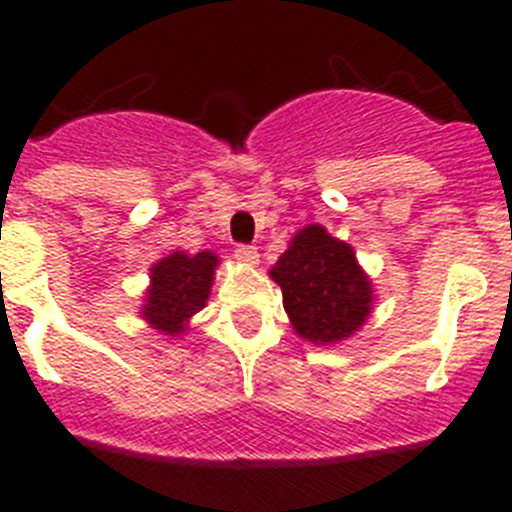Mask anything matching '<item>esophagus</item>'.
<instances>
[{
	"instance_id": "34e87169",
	"label": "esophagus",
	"mask_w": 512,
	"mask_h": 512,
	"mask_svg": "<svg viewBox=\"0 0 512 512\" xmlns=\"http://www.w3.org/2000/svg\"><path fill=\"white\" fill-rule=\"evenodd\" d=\"M235 261L243 266H256L259 264V251L253 246H238L235 248Z\"/></svg>"
}]
</instances>
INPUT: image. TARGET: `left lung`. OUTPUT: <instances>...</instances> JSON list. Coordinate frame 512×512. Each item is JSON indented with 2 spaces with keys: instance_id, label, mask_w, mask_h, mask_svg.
<instances>
[{
  "instance_id": "1",
  "label": "left lung",
  "mask_w": 512,
  "mask_h": 512,
  "mask_svg": "<svg viewBox=\"0 0 512 512\" xmlns=\"http://www.w3.org/2000/svg\"><path fill=\"white\" fill-rule=\"evenodd\" d=\"M282 287L292 330L312 346H333L356 336L374 312V284L351 243L312 223L289 238L287 251L269 269Z\"/></svg>"
}]
</instances>
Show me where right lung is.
I'll list each match as a JSON object with an SVG mask.
<instances>
[{
  "mask_svg": "<svg viewBox=\"0 0 512 512\" xmlns=\"http://www.w3.org/2000/svg\"><path fill=\"white\" fill-rule=\"evenodd\" d=\"M220 256L212 251H171L148 269L140 318L161 336L182 338L189 320L207 305Z\"/></svg>",
  "mask_w": 512,
  "mask_h": 512,
  "instance_id": "1",
  "label": "right lung"
}]
</instances>
